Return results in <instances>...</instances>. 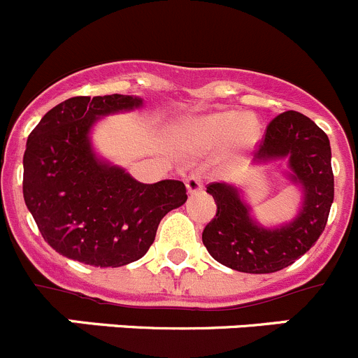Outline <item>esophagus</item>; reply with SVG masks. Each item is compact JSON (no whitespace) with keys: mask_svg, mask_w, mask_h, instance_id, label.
<instances>
[{"mask_svg":"<svg viewBox=\"0 0 358 358\" xmlns=\"http://www.w3.org/2000/svg\"><path fill=\"white\" fill-rule=\"evenodd\" d=\"M202 188L203 185L199 173H189V176L186 177V189H188L189 195H196V193L202 192Z\"/></svg>","mask_w":358,"mask_h":358,"instance_id":"1","label":"esophagus"}]
</instances>
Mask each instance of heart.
Instances as JSON below:
<instances>
[{
	"mask_svg": "<svg viewBox=\"0 0 358 358\" xmlns=\"http://www.w3.org/2000/svg\"><path fill=\"white\" fill-rule=\"evenodd\" d=\"M176 141L186 152L207 155L227 148L230 156H244L262 138V126L251 114L234 110L209 112L176 126Z\"/></svg>",
	"mask_w": 358,
	"mask_h": 358,
	"instance_id": "heart-1",
	"label": "heart"
}]
</instances>
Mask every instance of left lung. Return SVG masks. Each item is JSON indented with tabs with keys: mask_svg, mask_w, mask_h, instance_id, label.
Segmentation results:
<instances>
[{
	"mask_svg": "<svg viewBox=\"0 0 358 358\" xmlns=\"http://www.w3.org/2000/svg\"><path fill=\"white\" fill-rule=\"evenodd\" d=\"M330 159L329 137L304 114L288 110L272 119L251 165L287 162L285 181L301 193L297 213L283 223L262 224L255 217L244 188L213 182L207 186V193L213 195L217 213L202 234L210 257L234 271L268 274L308 253L325 230L334 202Z\"/></svg>",
	"mask_w": 358,
	"mask_h": 358,
	"instance_id": "8db88e82",
	"label": "left lung"
}]
</instances>
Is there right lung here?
Wrapping results in <instances>:
<instances>
[{"instance_id": "add662e5", "label": "right lung", "mask_w": 358, "mask_h": 358, "mask_svg": "<svg viewBox=\"0 0 358 358\" xmlns=\"http://www.w3.org/2000/svg\"><path fill=\"white\" fill-rule=\"evenodd\" d=\"M134 94L73 96L50 108L26 142L22 193L52 250L93 267H121L155 243L162 217L188 200L181 181L138 182L103 158L93 130L107 115L134 112Z\"/></svg>"}]
</instances>
